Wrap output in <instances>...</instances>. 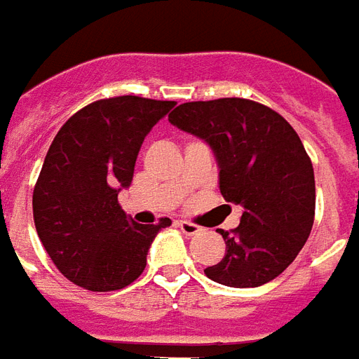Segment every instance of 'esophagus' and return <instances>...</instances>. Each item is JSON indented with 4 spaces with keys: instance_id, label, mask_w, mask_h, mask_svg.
Returning a JSON list of instances; mask_svg holds the SVG:
<instances>
[{
    "instance_id": "esophagus-1",
    "label": "esophagus",
    "mask_w": 359,
    "mask_h": 359,
    "mask_svg": "<svg viewBox=\"0 0 359 359\" xmlns=\"http://www.w3.org/2000/svg\"><path fill=\"white\" fill-rule=\"evenodd\" d=\"M177 227H180L185 235H189V237L203 231V227L197 226V224H193V222H187V219H180V222H177Z\"/></svg>"
}]
</instances>
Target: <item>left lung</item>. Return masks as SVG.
<instances>
[{
	"label": "left lung",
	"instance_id": "1",
	"mask_svg": "<svg viewBox=\"0 0 359 359\" xmlns=\"http://www.w3.org/2000/svg\"><path fill=\"white\" fill-rule=\"evenodd\" d=\"M168 120L214 149L219 191L243 206L226 241L222 262L205 269L216 283L247 289L276 279L310 237L316 216V180L294 128L266 104L241 97L191 101Z\"/></svg>",
	"mask_w": 359,
	"mask_h": 359
}]
</instances>
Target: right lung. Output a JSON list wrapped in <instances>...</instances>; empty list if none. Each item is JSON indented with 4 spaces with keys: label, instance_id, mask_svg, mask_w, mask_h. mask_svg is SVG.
<instances>
[{
    "label": "right lung",
    "instance_id": "add662e5",
    "mask_svg": "<svg viewBox=\"0 0 359 359\" xmlns=\"http://www.w3.org/2000/svg\"><path fill=\"white\" fill-rule=\"evenodd\" d=\"M176 101L120 95L72 114L47 151L34 185L36 231L69 281L93 292L133 283L154 235L172 224H135L118 203L132 183L141 143Z\"/></svg>",
    "mask_w": 359,
    "mask_h": 359
}]
</instances>
